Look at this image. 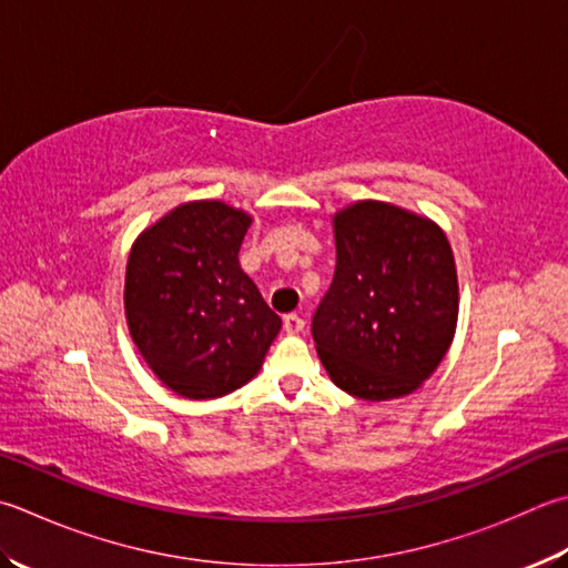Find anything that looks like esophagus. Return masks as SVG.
Returning <instances> with one entry per match:
<instances>
[{
    "label": "esophagus",
    "instance_id": "34e87169",
    "mask_svg": "<svg viewBox=\"0 0 568 568\" xmlns=\"http://www.w3.org/2000/svg\"><path fill=\"white\" fill-rule=\"evenodd\" d=\"M284 331H286V334H298V331H304V318L298 314H286L284 316Z\"/></svg>",
    "mask_w": 568,
    "mask_h": 568
}]
</instances>
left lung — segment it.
<instances>
[{
	"instance_id": "1",
	"label": "left lung",
	"mask_w": 568,
	"mask_h": 568,
	"mask_svg": "<svg viewBox=\"0 0 568 568\" xmlns=\"http://www.w3.org/2000/svg\"><path fill=\"white\" fill-rule=\"evenodd\" d=\"M334 240V282L312 321L318 358L353 398H405L433 376L455 338L450 242L430 217L381 200L341 207Z\"/></svg>"
}]
</instances>
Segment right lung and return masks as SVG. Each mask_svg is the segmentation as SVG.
Instances as JSON below:
<instances>
[{
	"instance_id": "right-lung-1",
	"label": "right lung",
	"mask_w": 568,
	"mask_h": 568,
	"mask_svg": "<svg viewBox=\"0 0 568 568\" xmlns=\"http://www.w3.org/2000/svg\"><path fill=\"white\" fill-rule=\"evenodd\" d=\"M252 215L222 200H190L138 234L123 306L155 378L190 400L222 398L260 373L282 328L242 272Z\"/></svg>"
}]
</instances>
